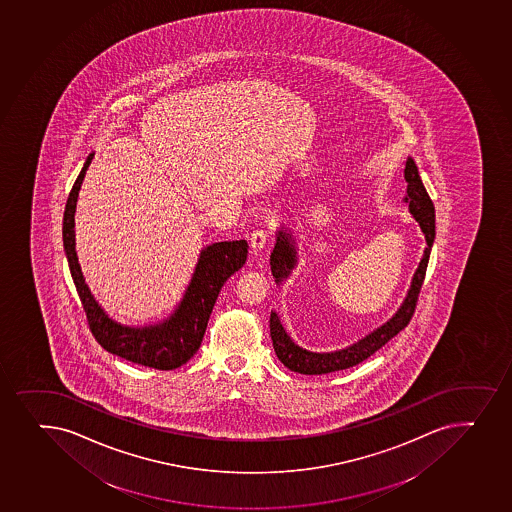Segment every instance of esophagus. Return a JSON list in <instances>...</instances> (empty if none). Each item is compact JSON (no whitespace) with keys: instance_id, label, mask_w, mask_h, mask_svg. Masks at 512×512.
<instances>
[{"instance_id":"obj_1","label":"esophagus","mask_w":512,"mask_h":512,"mask_svg":"<svg viewBox=\"0 0 512 512\" xmlns=\"http://www.w3.org/2000/svg\"><path fill=\"white\" fill-rule=\"evenodd\" d=\"M269 240L270 231L260 228V230L253 231L252 237H250V247H252L253 252H260L269 243Z\"/></svg>"}]
</instances>
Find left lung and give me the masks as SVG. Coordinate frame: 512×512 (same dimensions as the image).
Masks as SVG:
<instances>
[{"label": "left lung", "instance_id": "1", "mask_svg": "<svg viewBox=\"0 0 512 512\" xmlns=\"http://www.w3.org/2000/svg\"><path fill=\"white\" fill-rule=\"evenodd\" d=\"M404 179L407 182V194L404 201L409 203V211L414 216V220L418 221L421 230H423L424 238H426V248L418 269L414 272L413 282L407 291L406 299L401 304V308L397 309V313L392 316L387 323L379 326L377 330L372 331L369 335L353 343L350 347L336 352L318 353L309 352L304 348L296 345L292 341L291 336L287 335L281 319L275 311L270 313V336H272V345H274L275 355L281 360L287 369L297 374L304 375H321L336 372V370L350 369L353 365L367 360L370 355H374L379 348L384 347L387 341L392 340L399 331L404 330L409 321L413 318L416 303H418L419 291L423 286L424 275H426V267H428L429 253L435 242V206L433 201L429 199L426 189H424L423 181L419 177L418 167L414 164L411 157H407L406 169H404ZM297 252L296 242L292 238L291 231H277V240L275 247L270 253V270L275 277V282L281 284L284 279L289 277L291 270L296 267Z\"/></svg>", "mask_w": 512, "mask_h": 512}]
</instances>
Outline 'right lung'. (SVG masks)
<instances>
[{"label": "right lung", "mask_w": 512, "mask_h": 512, "mask_svg": "<svg viewBox=\"0 0 512 512\" xmlns=\"http://www.w3.org/2000/svg\"><path fill=\"white\" fill-rule=\"evenodd\" d=\"M94 154H89L83 171L77 176L67 198L62 240L72 281L83 303L88 318L89 330L106 352L125 358L128 362L145 365L157 370H172L181 367L194 357L203 341L208 326L209 314L213 311L221 287L238 269H242L248 255L245 240L213 243L199 255L193 279L189 282L176 311L157 325L133 328L120 325L96 303L88 284L84 282L81 265L77 262L76 240H74V213L77 194Z\"/></svg>", "instance_id": "right-lung-1"}]
</instances>
